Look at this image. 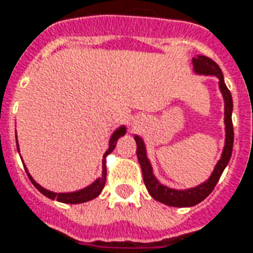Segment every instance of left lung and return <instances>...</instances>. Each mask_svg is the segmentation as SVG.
I'll return each mask as SVG.
<instances>
[{"label":"left lung","instance_id":"8db88e82","mask_svg":"<svg viewBox=\"0 0 253 253\" xmlns=\"http://www.w3.org/2000/svg\"><path fill=\"white\" fill-rule=\"evenodd\" d=\"M193 71L200 75H212L216 77L219 81V89L225 100V131L226 139L225 146L222 156L218 160V163L213 169L211 176L206 182L200 183L199 186L194 188L183 189H171L169 186H164L160 182L157 181V178L153 174V169L149 162V159L146 156V148L142 138L139 135H135L134 139L137 142V157H138L139 166L142 169V176H144L145 186L148 189V192L152 197L159 203H163L166 206L169 207H193L199 204L206 199L207 196H210L211 192L215 188V185L218 183L219 178L222 175L223 169L229 164L233 152V142H234V131H233V122H231V112H233V98H231L230 90L227 89L223 79L222 70L219 68V65L206 56H197L193 57Z\"/></svg>","mask_w":253,"mask_h":253}]
</instances>
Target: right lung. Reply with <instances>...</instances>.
<instances>
[{
	"label": "right lung",
	"mask_w": 253,
	"mask_h": 253,
	"mask_svg": "<svg viewBox=\"0 0 253 253\" xmlns=\"http://www.w3.org/2000/svg\"><path fill=\"white\" fill-rule=\"evenodd\" d=\"M125 134H126V127L125 126H121L119 128L115 130L114 134H112L111 138H109L108 149H107V152H105L104 156H102L101 176H98L93 183H90L89 186L81 189V190H77V192H68V193H54V192H50V190H47V189L42 188L40 183H37V182L33 179V176L30 175V172H28V169H26V166H24V169H26V172H27L30 181L33 182V185H34L35 188L38 189L43 196H46V197L52 199V200H57L60 201V203H65V204H81V203H86V201L96 199L97 196L101 193V190L104 189V186H105V181H107V166H105V159H107V156H108L109 153L115 149L118 139L121 138L122 135H125ZM16 145H17V151H19L17 135H16Z\"/></svg>",
	"instance_id": "1"
}]
</instances>
